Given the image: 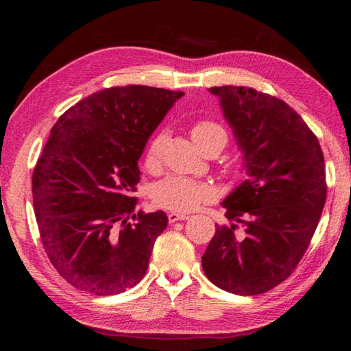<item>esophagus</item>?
<instances>
[{
  "label": "esophagus",
  "mask_w": 351,
  "mask_h": 351,
  "mask_svg": "<svg viewBox=\"0 0 351 351\" xmlns=\"http://www.w3.org/2000/svg\"><path fill=\"white\" fill-rule=\"evenodd\" d=\"M167 217H169V223H176V221H184V219H189V215H186V213L170 212Z\"/></svg>",
  "instance_id": "34e87169"
}]
</instances>
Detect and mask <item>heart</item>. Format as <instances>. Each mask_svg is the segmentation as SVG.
Returning <instances> with one entry per match:
<instances>
[{
  "mask_svg": "<svg viewBox=\"0 0 351 351\" xmlns=\"http://www.w3.org/2000/svg\"><path fill=\"white\" fill-rule=\"evenodd\" d=\"M192 138L201 150L206 152L210 147H221L228 144V133L219 123L209 121V119H199L192 127ZM169 134L165 130H161L153 136L148 142L145 152V167L150 171L161 169L165 147H167ZM217 198V189L209 182L193 181L182 176H170L158 184L153 190L154 204L162 209L173 212H190L197 209L201 204L210 203Z\"/></svg>",
  "mask_w": 351,
  "mask_h": 351,
  "instance_id": "obj_1",
  "label": "heart"
}]
</instances>
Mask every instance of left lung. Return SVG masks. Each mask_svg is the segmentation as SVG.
<instances>
[{
    "label": "left lung",
    "instance_id": "left-lung-1",
    "mask_svg": "<svg viewBox=\"0 0 351 351\" xmlns=\"http://www.w3.org/2000/svg\"><path fill=\"white\" fill-rule=\"evenodd\" d=\"M209 91L221 100L249 178L223 201L232 224H217L203 271L228 293L257 295L287 280L310 246L326 198L324 153L276 96L232 85Z\"/></svg>",
    "mask_w": 351,
    "mask_h": 351
}]
</instances>
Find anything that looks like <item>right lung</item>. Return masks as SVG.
Wrapping results in <instances>:
<instances>
[{
    "label": "right lung",
    "mask_w": 351,
    "mask_h": 351,
    "mask_svg": "<svg viewBox=\"0 0 351 351\" xmlns=\"http://www.w3.org/2000/svg\"><path fill=\"white\" fill-rule=\"evenodd\" d=\"M182 94L144 85L105 88L51 128L32 173L34 212L47 257L74 288L114 295L145 276L169 219L162 210L133 213L138 161Z\"/></svg>",
    "instance_id": "obj_1"
}]
</instances>
